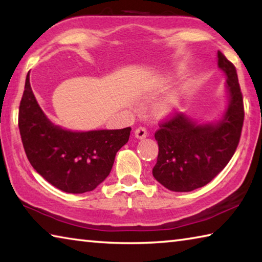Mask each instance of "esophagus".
<instances>
[{
	"label": "esophagus",
	"instance_id": "1",
	"mask_svg": "<svg viewBox=\"0 0 262 262\" xmlns=\"http://www.w3.org/2000/svg\"><path fill=\"white\" fill-rule=\"evenodd\" d=\"M134 134H135V137H136V139H139V140H143V139H145V137H147L148 133H147V129H145V128H143V127H139V128H137V129H135Z\"/></svg>",
	"mask_w": 262,
	"mask_h": 262
}]
</instances>
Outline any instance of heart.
<instances>
[{
  "label": "heart",
  "instance_id": "heart-1",
  "mask_svg": "<svg viewBox=\"0 0 262 262\" xmlns=\"http://www.w3.org/2000/svg\"><path fill=\"white\" fill-rule=\"evenodd\" d=\"M171 78H172V76H166L165 78H164V81L168 82V81H171ZM188 91H189L188 85H186V84H184V85H181L178 89V91H177L176 94L166 101V103L162 104L161 108H159V111H161V113L163 115L171 114L172 111H173V108L177 106V104L179 103V101L181 100V98H184V97L188 94Z\"/></svg>",
  "mask_w": 262,
  "mask_h": 262
}]
</instances>
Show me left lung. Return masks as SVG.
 Returning a JSON list of instances; mask_svg holds the SVG:
<instances>
[{"instance_id":"8db88e82","label":"left lung","mask_w":262,"mask_h":262,"mask_svg":"<svg viewBox=\"0 0 262 262\" xmlns=\"http://www.w3.org/2000/svg\"><path fill=\"white\" fill-rule=\"evenodd\" d=\"M217 66L227 78V107L221 117L203 122L178 113L155 134L158 157L152 176L172 192H190L210 183L227 166L239 143L244 105L237 72L220 51Z\"/></svg>"}]
</instances>
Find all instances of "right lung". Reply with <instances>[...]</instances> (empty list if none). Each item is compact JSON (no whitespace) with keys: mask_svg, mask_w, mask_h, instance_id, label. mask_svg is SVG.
I'll use <instances>...</instances> for the list:
<instances>
[{"mask_svg":"<svg viewBox=\"0 0 262 262\" xmlns=\"http://www.w3.org/2000/svg\"><path fill=\"white\" fill-rule=\"evenodd\" d=\"M18 126L28 159L48 183L63 192L94 190L107 178L115 155L129 140L132 128L76 132L52 122L39 106L26 76Z\"/></svg>","mask_w":262,"mask_h":262,"instance_id":"right-lung-1","label":"right lung"}]
</instances>
